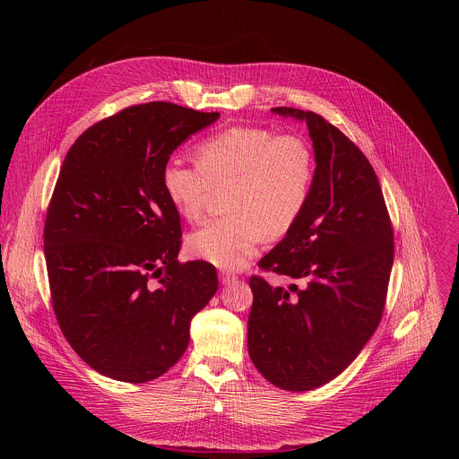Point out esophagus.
Instances as JSON below:
<instances>
[{
    "mask_svg": "<svg viewBox=\"0 0 459 459\" xmlns=\"http://www.w3.org/2000/svg\"><path fill=\"white\" fill-rule=\"evenodd\" d=\"M238 280V276L236 274H230V273H220V281L223 283V285H230V283H234Z\"/></svg>",
    "mask_w": 459,
    "mask_h": 459,
    "instance_id": "1",
    "label": "esophagus"
}]
</instances>
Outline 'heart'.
<instances>
[{
    "mask_svg": "<svg viewBox=\"0 0 459 459\" xmlns=\"http://www.w3.org/2000/svg\"><path fill=\"white\" fill-rule=\"evenodd\" d=\"M314 181V158L305 140L264 126H229L205 138L198 163L172 156L161 183L174 211L200 220L214 188L229 186L227 216L186 238L192 255L221 269H239L261 238H280L299 220Z\"/></svg>",
    "mask_w": 459,
    "mask_h": 459,
    "instance_id": "b5f03b06",
    "label": "heart"
}]
</instances>
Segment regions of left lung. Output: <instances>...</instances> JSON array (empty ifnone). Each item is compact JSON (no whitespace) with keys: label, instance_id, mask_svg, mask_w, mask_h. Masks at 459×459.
Returning <instances> with one entry per match:
<instances>
[{"label":"left lung","instance_id":"obj_1","mask_svg":"<svg viewBox=\"0 0 459 459\" xmlns=\"http://www.w3.org/2000/svg\"><path fill=\"white\" fill-rule=\"evenodd\" d=\"M273 112L307 123L316 169L299 220L259 261L292 283L250 278L247 345L261 376L303 392L340 376L377 329L394 234L372 165L342 130L310 110Z\"/></svg>","mask_w":459,"mask_h":459}]
</instances>
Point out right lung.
Wrapping results in <instances>:
<instances>
[{
	"label": "right lung",
	"mask_w": 459,
	"mask_h": 459,
	"mask_svg": "<svg viewBox=\"0 0 459 459\" xmlns=\"http://www.w3.org/2000/svg\"><path fill=\"white\" fill-rule=\"evenodd\" d=\"M218 117L134 105L89 126L65 156L43 232L52 307L76 354L107 377L165 374L218 290L207 261H178L179 214L161 183L170 154Z\"/></svg>",
	"instance_id": "1"
}]
</instances>
